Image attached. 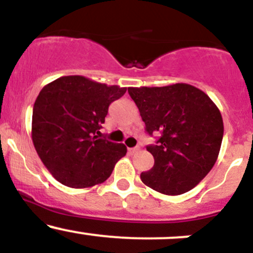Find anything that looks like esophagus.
<instances>
[{"label": "esophagus", "instance_id": "obj_1", "mask_svg": "<svg viewBox=\"0 0 253 253\" xmlns=\"http://www.w3.org/2000/svg\"><path fill=\"white\" fill-rule=\"evenodd\" d=\"M129 154H134V153L139 152V147H134V148H128Z\"/></svg>", "mask_w": 253, "mask_h": 253}]
</instances>
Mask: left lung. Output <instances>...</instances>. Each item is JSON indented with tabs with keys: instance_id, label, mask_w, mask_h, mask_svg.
Here are the masks:
<instances>
[{
	"instance_id": "8db88e82",
	"label": "left lung",
	"mask_w": 253,
	"mask_h": 253,
	"mask_svg": "<svg viewBox=\"0 0 253 253\" xmlns=\"http://www.w3.org/2000/svg\"><path fill=\"white\" fill-rule=\"evenodd\" d=\"M128 94L148 134H160L157 144L147 147L154 167L142 172V182L168 196L192 190L218 159L224 134L218 106L205 91L186 83L129 86Z\"/></svg>"
}]
</instances>
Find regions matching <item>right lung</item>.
<instances>
[{
  "mask_svg": "<svg viewBox=\"0 0 253 253\" xmlns=\"http://www.w3.org/2000/svg\"><path fill=\"white\" fill-rule=\"evenodd\" d=\"M127 88L65 76L40 90L33 108L32 139L50 174L62 185L85 188L110 177L126 145L101 138L109 105Z\"/></svg>",
  "mask_w": 253,
  "mask_h": 253,
  "instance_id": "1",
  "label": "right lung"
}]
</instances>
